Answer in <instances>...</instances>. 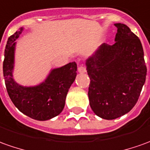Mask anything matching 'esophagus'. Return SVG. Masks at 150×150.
I'll return each mask as SVG.
<instances>
[{"label":"esophagus","instance_id":"1","mask_svg":"<svg viewBox=\"0 0 150 150\" xmlns=\"http://www.w3.org/2000/svg\"><path fill=\"white\" fill-rule=\"evenodd\" d=\"M77 70H78V72H79L80 73H86V68L84 67V66H82V65H80V66L78 67Z\"/></svg>","mask_w":150,"mask_h":150}]
</instances>
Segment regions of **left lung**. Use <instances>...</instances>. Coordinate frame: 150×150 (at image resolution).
I'll return each instance as SVG.
<instances>
[{"label": "left lung", "mask_w": 150, "mask_h": 150, "mask_svg": "<svg viewBox=\"0 0 150 150\" xmlns=\"http://www.w3.org/2000/svg\"><path fill=\"white\" fill-rule=\"evenodd\" d=\"M117 28L115 43H103L86 60L91 79L88 97L97 116L115 119L130 112L139 99L147 69L140 39L123 23Z\"/></svg>", "instance_id": "1"}]
</instances>
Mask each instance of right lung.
Returning a JSON list of instances; mask_svg holds the SVG:
<instances>
[{
  "mask_svg": "<svg viewBox=\"0 0 150 150\" xmlns=\"http://www.w3.org/2000/svg\"><path fill=\"white\" fill-rule=\"evenodd\" d=\"M23 31L21 28L10 36L5 50L3 74L6 90L15 107L33 119L45 121L59 115L64 108L65 100L77 76V64L69 63L50 70L44 81L33 86L19 85L14 81L15 41Z\"/></svg>",
  "mask_w": 150,
  "mask_h": 150,
  "instance_id": "1",
  "label": "right lung"
}]
</instances>
